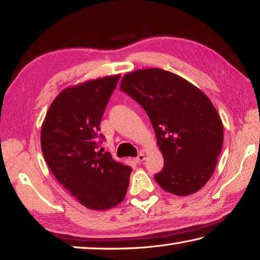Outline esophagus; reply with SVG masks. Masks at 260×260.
<instances>
[{
    "label": "esophagus",
    "instance_id": "esophagus-1",
    "mask_svg": "<svg viewBox=\"0 0 260 260\" xmlns=\"http://www.w3.org/2000/svg\"><path fill=\"white\" fill-rule=\"evenodd\" d=\"M144 159H146V155H144V153H140V155L135 158V161L141 162V161H143Z\"/></svg>",
    "mask_w": 260,
    "mask_h": 260
}]
</instances>
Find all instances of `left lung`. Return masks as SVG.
Here are the masks:
<instances>
[{"mask_svg":"<svg viewBox=\"0 0 260 260\" xmlns=\"http://www.w3.org/2000/svg\"><path fill=\"white\" fill-rule=\"evenodd\" d=\"M120 89L146 110L155 129L164 158L156 182L177 196L203 188L223 142L221 118L208 96L178 74L157 68L125 74Z\"/></svg>","mask_w":260,"mask_h":260,"instance_id":"obj_1","label":"left lung"}]
</instances>
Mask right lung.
<instances>
[{"mask_svg":"<svg viewBox=\"0 0 260 260\" xmlns=\"http://www.w3.org/2000/svg\"><path fill=\"white\" fill-rule=\"evenodd\" d=\"M120 76L87 80L65 88L48 109L41 127L45 160L61 186L90 210L121 203L132 167L96 151L101 119Z\"/></svg>","mask_w":260,"mask_h":260,"instance_id":"right-lung-1","label":"right lung"}]
</instances>
